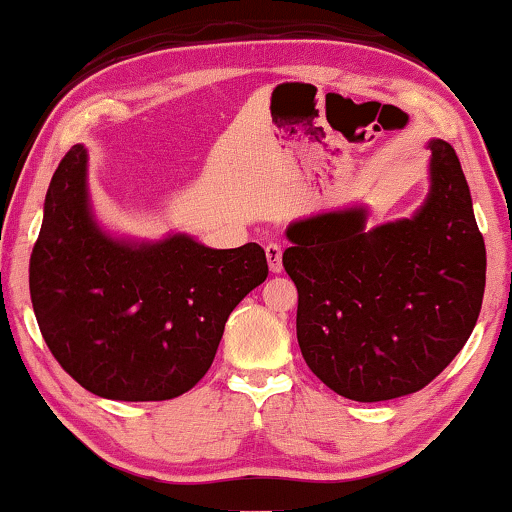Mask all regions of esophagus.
Wrapping results in <instances>:
<instances>
[{
    "instance_id": "1",
    "label": "esophagus",
    "mask_w": 512,
    "mask_h": 512,
    "mask_svg": "<svg viewBox=\"0 0 512 512\" xmlns=\"http://www.w3.org/2000/svg\"><path fill=\"white\" fill-rule=\"evenodd\" d=\"M266 262H269L271 273L283 271V248H280V243H266Z\"/></svg>"
}]
</instances>
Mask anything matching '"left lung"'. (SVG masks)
Masks as SVG:
<instances>
[{
  "instance_id": "obj_1",
  "label": "left lung",
  "mask_w": 512,
  "mask_h": 512,
  "mask_svg": "<svg viewBox=\"0 0 512 512\" xmlns=\"http://www.w3.org/2000/svg\"><path fill=\"white\" fill-rule=\"evenodd\" d=\"M429 148L431 192L410 220L366 229L364 208H345L287 227L301 355L345 399L420 392L478 322L485 239L455 148L441 139Z\"/></svg>"
}]
</instances>
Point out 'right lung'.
Listing matches in <instances>:
<instances>
[{"label":"right lung","instance_id":"obj_1","mask_svg":"<svg viewBox=\"0 0 512 512\" xmlns=\"http://www.w3.org/2000/svg\"><path fill=\"white\" fill-rule=\"evenodd\" d=\"M85 171L88 153L74 146L50 181L30 257L43 341L97 397H181L211 369L229 313L269 276L264 250H213L185 234L115 241L92 218Z\"/></svg>","mask_w":512,"mask_h":512}]
</instances>
